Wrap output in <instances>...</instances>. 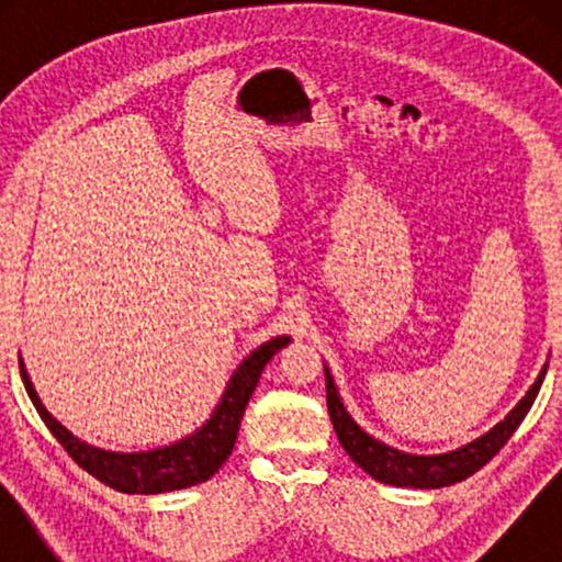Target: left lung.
Wrapping results in <instances>:
<instances>
[{
	"instance_id": "1",
	"label": "left lung",
	"mask_w": 562,
	"mask_h": 562,
	"mask_svg": "<svg viewBox=\"0 0 562 562\" xmlns=\"http://www.w3.org/2000/svg\"><path fill=\"white\" fill-rule=\"evenodd\" d=\"M548 373V366L542 368L532 389L527 391L525 398L506 414L504 422H498L494 429H488L486 435H481L479 440L463 445V448L442 452V456H412V452H402L389 448L363 432L340 402L337 386L333 375L325 368V386H327V412L333 419V427L337 432V440L345 448V452L363 468L368 475H373L375 481L391 483V486H409V488H440L452 486V483L465 481L468 475H473L479 468L488 463L498 450L509 442L514 429L521 425V419L527 417L529 406L535 404L537 394H540L542 379Z\"/></svg>"
}]
</instances>
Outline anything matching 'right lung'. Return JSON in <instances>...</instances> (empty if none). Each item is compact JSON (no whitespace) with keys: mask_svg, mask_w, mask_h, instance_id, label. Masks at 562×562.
I'll use <instances>...</instances> for the list:
<instances>
[{"mask_svg":"<svg viewBox=\"0 0 562 562\" xmlns=\"http://www.w3.org/2000/svg\"><path fill=\"white\" fill-rule=\"evenodd\" d=\"M289 342L286 335L273 337L252 350L248 358L237 366V371L229 379L225 394H222L217 409L206 419L196 432H191L183 440L168 445V448L148 450V452H112L99 450L94 445L81 442L74 437L53 414L45 409L41 396L35 394L33 381L25 371V363L20 358V375L25 383L27 396L33 398L37 414L50 429L53 437L64 445V450L79 463L83 471L94 475L104 486L117 488L122 494H166V491H179L196 486L206 479H212L225 463L229 452L235 448L237 429L245 406H248L252 391L258 386L263 366Z\"/></svg>","mask_w":562,"mask_h":562,"instance_id":"1","label":"right lung"}]
</instances>
